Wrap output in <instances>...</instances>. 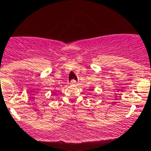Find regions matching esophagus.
I'll use <instances>...</instances> for the list:
<instances>
[{"label": "esophagus", "mask_w": 151, "mask_h": 151, "mask_svg": "<svg viewBox=\"0 0 151 151\" xmlns=\"http://www.w3.org/2000/svg\"><path fill=\"white\" fill-rule=\"evenodd\" d=\"M70 85H77V82H76V80L73 79L71 81V82H70Z\"/></svg>", "instance_id": "34e87169"}]
</instances>
